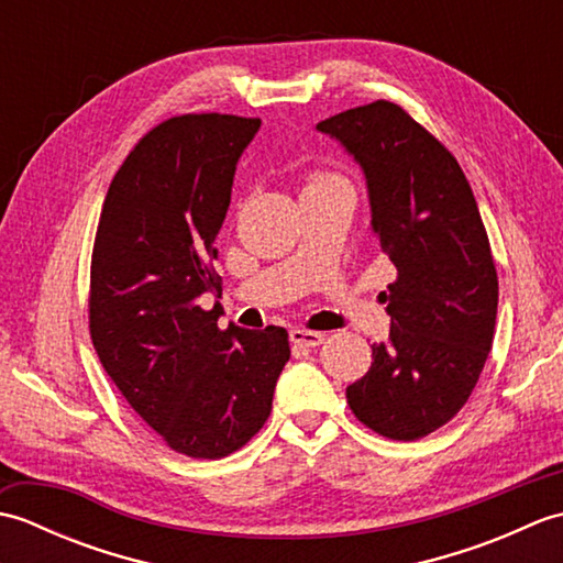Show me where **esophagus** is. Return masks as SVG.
Instances as JSON below:
<instances>
[{
    "mask_svg": "<svg viewBox=\"0 0 563 563\" xmlns=\"http://www.w3.org/2000/svg\"><path fill=\"white\" fill-rule=\"evenodd\" d=\"M290 341L295 343V349H317V345L324 341V333L309 329H292Z\"/></svg>",
    "mask_w": 563,
    "mask_h": 563,
    "instance_id": "obj_1",
    "label": "esophagus"
}]
</instances>
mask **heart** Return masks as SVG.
<instances>
[{"label": "heart", "mask_w": 563, "mask_h": 563, "mask_svg": "<svg viewBox=\"0 0 563 563\" xmlns=\"http://www.w3.org/2000/svg\"><path fill=\"white\" fill-rule=\"evenodd\" d=\"M333 181H341V176L336 174H329V172H314L307 176V186L305 188H314V186H324V184H333Z\"/></svg>", "instance_id": "1"}]
</instances>
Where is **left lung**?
Instances as JSON below:
<instances>
[{
	"mask_svg": "<svg viewBox=\"0 0 563 563\" xmlns=\"http://www.w3.org/2000/svg\"><path fill=\"white\" fill-rule=\"evenodd\" d=\"M363 166L373 230L394 268L389 339L345 389L357 421L418 440L452 421L492 351L498 273L462 166L399 103L373 101L317 125Z\"/></svg>",
	"mask_w": 563,
	"mask_h": 563,
	"instance_id": "left-lung-1",
	"label": "left lung"
}]
</instances>
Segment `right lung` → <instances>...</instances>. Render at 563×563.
<instances>
[{"label": "right lung", "mask_w": 563, "mask_h": 563, "mask_svg": "<svg viewBox=\"0 0 563 563\" xmlns=\"http://www.w3.org/2000/svg\"><path fill=\"white\" fill-rule=\"evenodd\" d=\"M261 121L186 113L140 137L106 194L91 251L89 333L118 391L174 452L220 460L271 416L288 331L218 327L214 236Z\"/></svg>", "instance_id": "add662e5"}]
</instances>
